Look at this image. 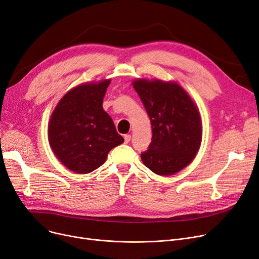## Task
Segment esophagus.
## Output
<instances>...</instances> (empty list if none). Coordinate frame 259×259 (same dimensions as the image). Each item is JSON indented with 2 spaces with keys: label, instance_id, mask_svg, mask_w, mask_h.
<instances>
[{
  "label": "esophagus",
  "instance_id": "34e87169",
  "mask_svg": "<svg viewBox=\"0 0 259 259\" xmlns=\"http://www.w3.org/2000/svg\"><path fill=\"white\" fill-rule=\"evenodd\" d=\"M123 140H124V143H126V144H128V143L131 141V136L130 135H126L123 137Z\"/></svg>",
  "mask_w": 259,
  "mask_h": 259
}]
</instances>
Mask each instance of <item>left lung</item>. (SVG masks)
<instances>
[{
    "instance_id": "obj_1",
    "label": "left lung",
    "mask_w": 259,
    "mask_h": 259,
    "mask_svg": "<svg viewBox=\"0 0 259 259\" xmlns=\"http://www.w3.org/2000/svg\"><path fill=\"white\" fill-rule=\"evenodd\" d=\"M149 116L152 139L141 159L150 170L169 176L189 165L202 143L197 105L177 82L138 79L132 82Z\"/></svg>"
}]
</instances>
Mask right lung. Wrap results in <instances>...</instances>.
I'll return each instance as SVG.
<instances>
[{
  "instance_id": "add662e5",
  "label": "right lung",
  "mask_w": 259,
  "mask_h": 259,
  "mask_svg": "<svg viewBox=\"0 0 259 259\" xmlns=\"http://www.w3.org/2000/svg\"><path fill=\"white\" fill-rule=\"evenodd\" d=\"M111 80L82 83L67 92L48 124L55 157L74 173L89 174L101 166L110 150L123 143L102 108Z\"/></svg>"
}]
</instances>
